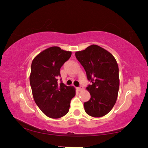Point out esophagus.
Segmentation results:
<instances>
[{
	"instance_id": "1",
	"label": "esophagus",
	"mask_w": 148,
	"mask_h": 148,
	"mask_svg": "<svg viewBox=\"0 0 148 148\" xmlns=\"http://www.w3.org/2000/svg\"><path fill=\"white\" fill-rule=\"evenodd\" d=\"M83 90V88L81 87V86H80V87H78V88H77V91H79V92H81V90Z\"/></svg>"
}]
</instances>
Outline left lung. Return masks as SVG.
Returning a JSON list of instances; mask_svg holds the SVG:
<instances>
[{
    "mask_svg": "<svg viewBox=\"0 0 148 148\" xmlns=\"http://www.w3.org/2000/svg\"><path fill=\"white\" fill-rule=\"evenodd\" d=\"M75 55L91 83L86 87L91 98L84 103V111L92 117L106 115L114 107L118 97L119 78L117 62L111 53L95 45Z\"/></svg>",
    "mask_w": 148,
    "mask_h": 148,
    "instance_id": "8db88e82",
    "label": "left lung"
}]
</instances>
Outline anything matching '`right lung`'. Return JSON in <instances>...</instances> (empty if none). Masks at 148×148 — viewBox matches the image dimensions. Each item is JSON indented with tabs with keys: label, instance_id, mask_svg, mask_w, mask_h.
<instances>
[{
	"label": "right lung",
	"instance_id": "obj_1",
	"mask_svg": "<svg viewBox=\"0 0 148 148\" xmlns=\"http://www.w3.org/2000/svg\"><path fill=\"white\" fill-rule=\"evenodd\" d=\"M71 51L57 46L50 47L34 58L31 65L30 83L35 102L49 118L57 119L69 111L71 100L76 95L73 86L58 84L60 68L70 58Z\"/></svg>",
	"mask_w": 148,
	"mask_h": 148
}]
</instances>
